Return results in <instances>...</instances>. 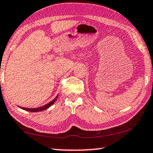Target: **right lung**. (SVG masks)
Masks as SVG:
<instances>
[{
    "instance_id": "1",
    "label": "right lung",
    "mask_w": 153,
    "mask_h": 153,
    "mask_svg": "<svg viewBox=\"0 0 153 153\" xmlns=\"http://www.w3.org/2000/svg\"><path fill=\"white\" fill-rule=\"evenodd\" d=\"M58 95H57V96L55 97V99H53L52 101H51L49 103L47 104L45 106H40V107H38V108H25V107H22L21 108L22 109H23V110H25L27 111H30V112H39V111H44V110H46L48 108H49L50 106H51L52 104H54V102L56 101L57 98H58Z\"/></svg>"
}]
</instances>
